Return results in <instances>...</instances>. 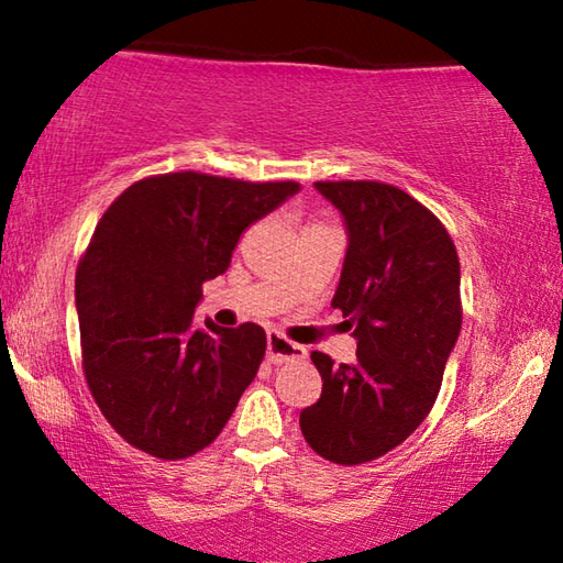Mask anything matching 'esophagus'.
<instances>
[{"label":"esophagus","mask_w":563,"mask_h":563,"mask_svg":"<svg viewBox=\"0 0 563 563\" xmlns=\"http://www.w3.org/2000/svg\"><path fill=\"white\" fill-rule=\"evenodd\" d=\"M308 355V350L298 342L288 340L280 332H268V362L273 365H280V362H290V360H302Z\"/></svg>","instance_id":"34e87169"}]
</instances>
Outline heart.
Listing matches in <instances>:
<instances>
[{"instance_id":"heart-1","label":"heart","mask_w":563,"mask_h":563,"mask_svg":"<svg viewBox=\"0 0 563 563\" xmlns=\"http://www.w3.org/2000/svg\"><path fill=\"white\" fill-rule=\"evenodd\" d=\"M322 225H325V223H322V221H316V223H310L308 228H322Z\"/></svg>"}]
</instances>
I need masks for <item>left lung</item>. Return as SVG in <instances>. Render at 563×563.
<instances>
[{
  "mask_svg": "<svg viewBox=\"0 0 563 563\" xmlns=\"http://www.w3.org/2000/svg\"><path fill=\"white\" fill-rule=\"evenodd\" d=\"M345 218L350 245L332 308L357 360L312 352L322 395L300 412L312 452L355 466L395 450L430 415L460 338V255L440 218L379 180H318Z\"/></svg>",
  "mask_w": 563,
  "mask_h": 563,
  "instance_id": "left-lung-1",
  "label": "left lung"
}]
</instances>
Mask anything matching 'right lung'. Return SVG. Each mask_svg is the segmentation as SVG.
<instances>
[{"mask_svg":"<svg viewBox=\"0 0 563 563\" xmlns=\"http://www.w3.org/2000/svg\"><path fill=\"white\" fill-rule=\"evenodd\" d=\"M295 180L178 170L141 178L101 216L76 268L81 367L101 415L156 460L206 450L258 375L265 330L196 325L203 283Z\"/></svg>","mask_w":563,"mask_h":563,"instance_id":"obj_1","label":"right lung"}]
</instances>
